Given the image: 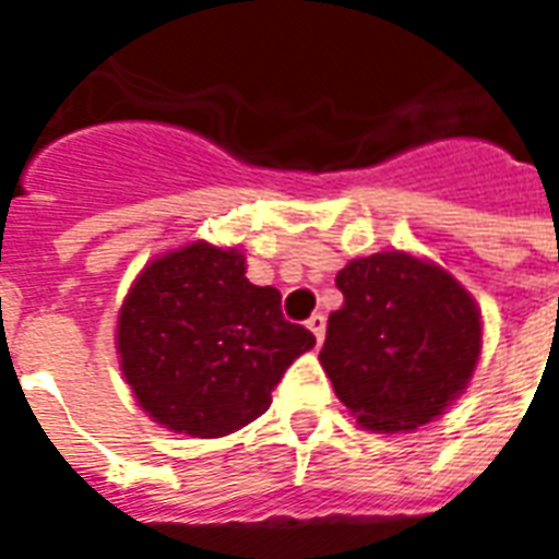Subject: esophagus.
Returning <instances> with one entry per match:
<instances>
[{"label": "esophagus", "mask_w": 559, "mask_h": 559, "mask_svg": "<svg viewBox=\"0 0 559 559\" xmlns=\"http://www.w3.org/2000/svg\"><path fill=\"white\" fill-rule=\"evenodd\" d=\"M307 328H310V331H313L316 342H319V345H322L324 331H328V319H324L322 313H313V316H310V319H307Z\"/></svg>", "instance_id": "obj_1"}]
</instances>
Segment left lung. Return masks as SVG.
Returning <instances> with one entry per match:
<instances>
[{"label": "left lung", "instance_id": "left-lung-1", "mask_svg": "<svg viewBox=\"0 0 559 559\" xmlns=\"http://www.w3.org/2000/svg\"><path fill=\"white\" fill-rule=\"evenodd\" d=\"M345 305L319 354L336 397L377 432L429 424L467 389L481 350L469 293L406 252L357 258L336 275Z\"/></svg>", "mask_w": 559, "mask_h": 559}]
</instances>
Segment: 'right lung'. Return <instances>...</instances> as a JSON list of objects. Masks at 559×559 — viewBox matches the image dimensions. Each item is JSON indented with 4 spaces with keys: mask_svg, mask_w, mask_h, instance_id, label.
Listing matches in <instances>:
<instances>
[{
    "mask_svg": "<svg viewBox=\"0 0 559 559\" xmlns=\"http://www.w3.org/2000/svg\"><path fill=\"white\" fill-rule=\"evenodd\" d=\"M243 254L211 243L144 266L118 313V354L139 406L174 432L223 438L272 403L316 336L281 313L275 287L246 278Z\"/></svg>",
    "mask_w": 559,
    "mask_h": 559,
    "instance_id": "1",
    "label": "right lung"
}]
</instances>
